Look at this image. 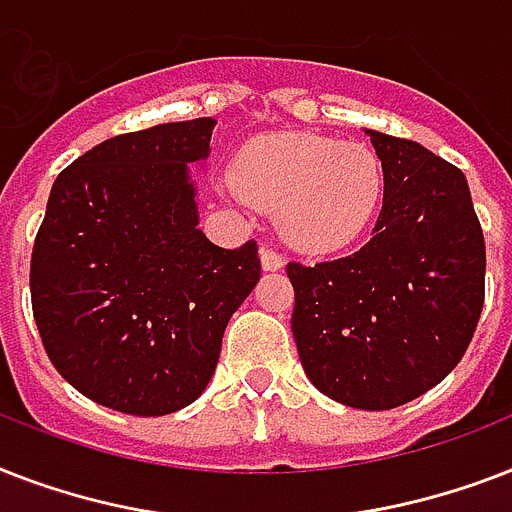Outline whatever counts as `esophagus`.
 Wrapping results in <instances>:
<instances>
[{"label": "esophagus", "instance_id": "1", "mask_svg": "<svg viewBox=\"0 0 512 512\" xmlns=\"http://www.w3.org/2000/svg\"><path fill=\"white\" fill-rule=\"evenodd\" d=\"M260 265H263V271H281L284 268V257L271 247L260 249Z\"/></svg>", "mask_w": 512, "mask_h": 512}]
</instances>
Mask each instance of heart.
I'll list each match as a JSON object with an SVG mask.
<instances>
[{
	"label": "heart",
	"instance_id": "obj_1",
	"mask_svg": "<svg viewBox=\"0 0 512 512\" xmlns=\"http://www.w3.org/2000/svg\"><path fill=\"white\" fill-rule=\"evenodd\" d=\"M233 185L249 204L279 209V228L289 244L305 252H335L372 223L382 199V164L361 143L271 132L241 148Z\"/></svg>",
	"mask_w": 512,
	"mask_h": 512
}]
</instances>
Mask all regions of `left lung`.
Instances as JSON below:
<instances>
[{
	"label": "left lung",
	"instance_id": "obj_1",
	"mask_svg": "<svg viewBox=\"0 0 512 512\" xmlns=\"http://www.w3.org/2000/svg\"><path fill=\"white\" fill-rule=\"evenodd\" d=\"M385 196L364 247L289 263L308 380L353 409H396L465 356L484 308L486 247L468 180L420 143L366 130Z\"/></svg>",
	"mask_w": 512,
	"mask_h": 512
}]
</instances>
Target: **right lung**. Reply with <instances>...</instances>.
Masks as SVG:
<instances>
[{
  "mask_svg": "<svg viewBox=\"0 0 512 512\" xmlns=\"http://www.w3.org/2000/svg\"><path fill=\"white\" fill-rule=\"evenodd\" d=\"M215 119L156 124L79 156L52 185L31 305L60 377L95 404L162 417L215 374L223 332L260 281L257 244L199 231L191 164Z\"/></svg>",
  "mask_w": 512,
  "mask_h": 512,
  "instance_id": "add662e5",
  "label": "right lung"
}]
</instances>
